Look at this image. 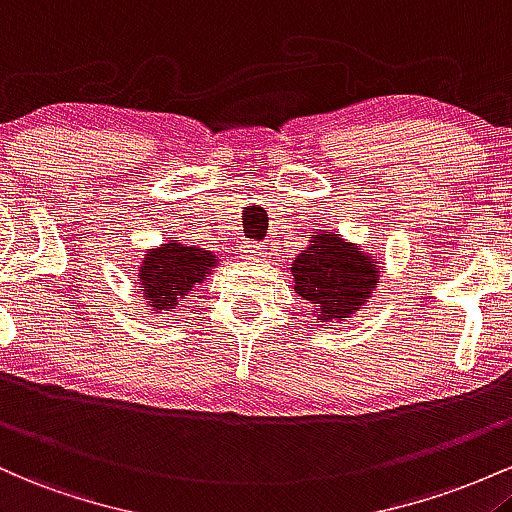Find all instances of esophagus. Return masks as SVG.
<instances>
[{"label":"esophagus","instance_id":"obj_1","mask_svg":"<svg viewBox=\"0 0 512 512\" xmlns=\"http://www.w3.org/2000/svg\"><path fill=\"white\" fill-rule=\"evenodd\" d=\"M241 254H244L246 258H261L263 246L256 244V241H246V244H241Z\"/></svg>","mask_w":512,"mask_h":512}]
</instances>
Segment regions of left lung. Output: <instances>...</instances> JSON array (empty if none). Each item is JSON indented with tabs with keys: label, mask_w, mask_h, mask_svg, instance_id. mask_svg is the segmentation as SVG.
Listing matches in <instances>:
<instances>
[{
	"label": "left lung",
	"mask_w": 512,
	"mask_h": 512,
	"mask_svg": "<svg viewBox=\"0 0 512 512\" xmlns=\"http://www.w3.org/2000/svg\"><path fill=\"white\" fill-rule=\"evenodd\" d=\"M290 273L295 292L321 321H346L360 312L380 283L375 256L324 229L309 234V246L292 261Z\"/></svg>",
	"instance_id": "1"
}]
</instances>
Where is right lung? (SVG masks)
I'll use <instances>...</instances> for the list:
<instances>
[{
	"instance_id": "1",
	"label": "right lung",
	"mask_w": 512,
	"mask_h": 512,
	"mask_svg": "<svg viewBox=\"0 0 512 512\" xmlns=\"http://www.w3.org/2000/svg\"><path fill=\"white\" fill-rule=\"evenodd\" d=\"M217 261L220 258L212 251L188 246L181 239H171L169 244L147 249L140 266L142 300L149 302L154 314L174 312L176 304L186 300L188 292L203 283L205 275H210Z\"/></svg>"
}]
</instances>
